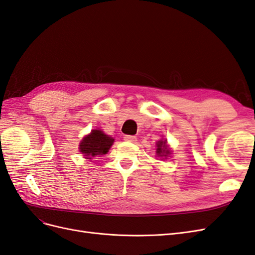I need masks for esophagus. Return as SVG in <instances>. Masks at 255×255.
<instances>
[{"instance_id": "obj_1", "label": "esophagus", "mask_w": 255, "mask_h": 255, "mask_svg": "<svg viewBox=\"0 0 255 255\" xmlns=\"http://www.w3.org/2000/svg\"><path fill=\"white\" fill-rule=\"evenodd\" d=\"M123 139H125L126 141H128V142H135L136 141V137L132 136V135H125V137H123Z\"/></svg>"}]
</instances>
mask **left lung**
<instances>
[{
	"instance_id": "left-lung-1",
	"label": "left lung",
	"mask_w": 255,
	"mask_h": 255,
	"mask_svg": "<svg viewBox=\"0 0 255 255\" xmlns=\"http://www.w3.org/2000/svg\"><path fill=\"white\" fill-rule=\"evenodd\" d=\"M157 149H156V153L157 155L159 156H163V157H166L169 153H170V151H169V149H167V142L166 140L165 141H158L157 142Z\"/></svg>"
}]
</instances>
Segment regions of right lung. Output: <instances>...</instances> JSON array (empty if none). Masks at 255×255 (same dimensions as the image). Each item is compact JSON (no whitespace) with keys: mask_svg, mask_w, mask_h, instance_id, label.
<instances>
[{"mask_svg":"<svg viewBox=\"0 0 255 255\" xmlns=\"http://www.w3.org/2000/svg\"><path fill=\"white\" fill-rule=\"evenodd\" d=\"M113 142L114 138L105 135L102 130L94 129L82 140L80 144V151L90 159L96 155L106 154L109 152Z\"/></svg>","mask_w":255,"mask_h":255,"instance_id":"add662e5","label":"right lung"}]
</instances>
